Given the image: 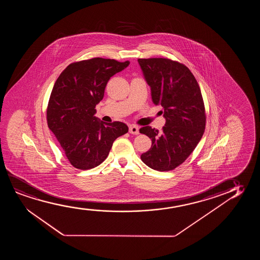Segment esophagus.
<instances>
[{
    "label": "esophagus",
    "instance_id": "obj_1",
    "mask_svg": "<svg viewBox=\"0 0 260 260\" xmlns=\"http://www.w3.org/2000/svg\"><path fill=\"white\" fill-rule=\"evenodd\" d=\"M128 132L133 135H138V134H139V126L134 124L131 125L129 128H128Z\"/></svg>",
    "mask_w": 260,
    "mask_h": 260
}]
</instances>
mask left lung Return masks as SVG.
Segmentation results:
<instances>
[{
	"instance_id": "left-lung-1",
	"label": "left lung",
	"mask_w": 260,
	"mask_h": 260,
	"mask_svg": "<svg viewBox=\"0 0 260 260\" xmlns=\"http://www.w3.org/2000/svg\"><path fill=\"white\" fill-rule=\"evenodd\" d=\"M144 78L151 88L154 105L164 108L161 131L145 126L140 133L152 146L141 154L148 167L158 171L174 170L192 153L205 129L206 115L199 84L185 64L168 58H139Z\"/></svg>"
}]
</instances>
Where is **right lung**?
Returning <instances> with one entry per match:
<instances>
[{
	"label": "right lung",
	"instance_id": "1",
	"mask_svg": "<svg viewBox=\"0 0 260 260\" xmlns=\"http://www.w3.org/2000/svg\"><path fill=\"white\" fill-rule=\"evenodd\" d=\"M129 62L95 57L69 64L55 82L47 108V122L70 164L89 170L106 160L114 140L128 126L106 123L95 116L109 79Z\"/></svg>",
	"mask_w": 260,
	"mask_h": 260
}]
</instances>
